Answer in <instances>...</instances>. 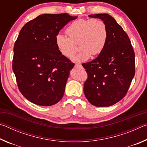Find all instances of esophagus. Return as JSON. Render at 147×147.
<instances>
[{"mask_svg": "<svg viewBox=\"0 0 147 147\" xmlns=\"http://www.w3.org/2000/svg\"><path fill=\"white\" fill-rule=\"evenodd\" d=\"M74 66H75V67H81L82 65H80V64H78V63H76V64H75V65H74Z\"/></svg>", "mask_w": 147, "mask_h": 147, "instance_id": "esophagus-1", "label": "esophagus"}]
</instances>
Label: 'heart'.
Returning <instances> with one entry per match:
<instances>
[{"instance_id":"heart-1","label":"heart","mask_w":147,"mask_h":147,"mask_svg":"<svg viewBox=\"0 0 147 147\" xmlns=\"http://www.w3.org/2000/svg\"><path fill=\"white\" fill-rule=\"evenodd\" d=\"M69 38L58 34L55 43L62 56L70 58L75 54V43H78L80 53L73 58L76 62L88 59L91 54H100L106 45L108 31L106 23L99 19H78L70 24L66 29Z\"/></svg>"}]
</instances>
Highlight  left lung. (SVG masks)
Returning <instances> with one entry per match:
<instances>
[{
	"label": "left lung",
	"mask_w": 147,
	"mask_h": 147,
	"mask_svg": "<svg viewBox=\"0 0 147 147\" xmlns=\"http://www.w3.org/2000/svg\"><path fill=\"white\" fill-rule=\"evenodd\" d=\"M106 23L108 38L103 51L82 63L88 73L84 85L86 98L93 106H112L123 98L135 75V53L127 34L107 13L89 15Z\"/></svg>",
	"instance_id": "obj_1"
}]
</instances>
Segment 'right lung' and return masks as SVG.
<instances>
[{
  "label": "right lung",
  "mask_w": 147,
  "mask_h": 147,
  "mask_svg": "<svg viewBox=\"0 0 147 147\" xmlns=\"http://www.w3.org/2000/svg\"><path fill=\"white\" fill-rule=\"evenodd\" d=\"M76 18L66 13L40 15L20 31L13 47L12 69L19 91L31 102L49 106L63 97L74 63L58 51L55 38Z\"/></svg>",
  "instance_id": "obj_1"
}]
</instances>
